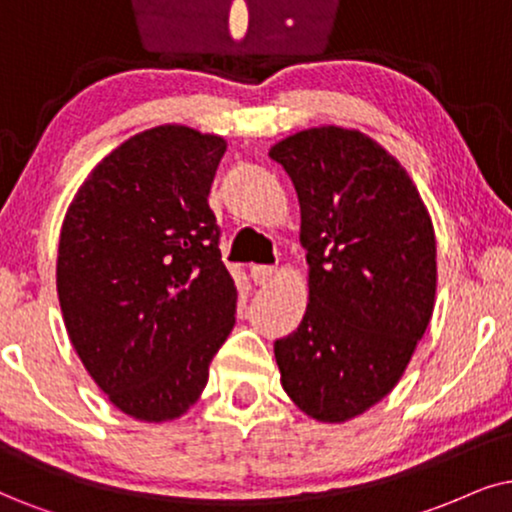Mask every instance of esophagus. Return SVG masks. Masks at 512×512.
I'll return each instance as SVG.
<instances>
[{
    "label": "esophagus",
    "instance_id": "1",
    "mask_svg": "<svg viewBox=\"0 0 512 512\" xmlns=\"http://www.w3.org/2000/svg\"><path fill=\"white\" fill-rule=\"evenodd\" d=\"M276 274H278L276 267H255V269H252V276H255V283H257V286H262V288L271 286V283H274Z\"/></svg>",
    "mask_w": 512,
    "mask_h": 512
}]
</instances>
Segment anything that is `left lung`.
Here are the masks:
<instances>
[{
	"label": "left lung",
	"mask_w": 512,
	"mask_h": 512,
	"mask_svg": "<svg viewBox=\"0 0 512 512\" xmlns=\"http://www.w3.org/2000/svg\"><path fill=\"white\" fill-rule=\"evenodd\" d=\"M300 200L309 302L274 342L281 385L319 423L387 397L432 319L435 229L397 158L359 129H302L271 146Z\"/></svg>",
	"instance_id": "8db88e82"
}]
</instances>
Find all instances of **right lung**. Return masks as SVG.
<instances>
[{
    "instance_id": "right-lung-1",
    "label": "right lung",
    "mask_w": 512,
    "mask_h": 512,
    "mask_svg": "<svg viewBox=\"0 0 512 512\" xmlns=\"http://www.w3.org/2000/svg\"><path fill=\"white\" fill-rule=\"evenodd\" d=\"M226 141L144 129L77 189L61 226L56 290L77 357L115 409L184 416L236 323V283L208 196Z\"/></svg>"
}]
</instances>
